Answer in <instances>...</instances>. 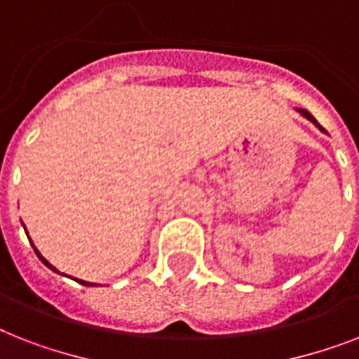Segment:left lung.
<instances>
[{
  "mask_svg": "<svg viewBox=\"0 0 359 359\" xmlns=\"http://www.w3.org/2000/svg\"><path fill=\"white\" fill-rule=\"evenodd\" d=\"M298 111H300V114H302V115H304V117H306V119H309V121H311V123H313V124H317L318 128H320V130H324V128H323V126H320V124H318V123H317V119H315V117H313V115H311V114H309V111H306V109H298Z\"/></svg>",
  "mask_w": 359,
  "mask_h": 359,
  "instance_id": "1",
  "label": "left lung"
}]
</instances>
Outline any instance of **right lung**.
<instances>
[{"label":"right lung","mask_w":359,"mask_h":359,"mask_svg":"<svg viewBox=\"0 0 359 359\" xmlns=\"http://www.w3.org/2000/svg\"><path fill=\"white\" fill-rule=\"evenodd\" d=\"M33 250H35V248H33ZM35 253H36V257H39V259H41V261H42V262H44V264H46V266H48V268H50V270H53V272H57V270H55V268H53V266H52V264H50V262H48V261H46V259H44V257H42V255H41V253H39V251H36V250H35ZM76 281H78V283H81V285H86V287H89V285H93V283H87V281H81V279H76Z\"/></svg>","instance_id":"right-lung-1"}]
</instances>
